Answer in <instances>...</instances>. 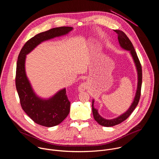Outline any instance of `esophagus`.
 Masks as SVG:
<instances>
[{
	"instance_id": "1",
	"label": "esophagus",
	"mask_w": 159,
	"mask_h": 159,
	"mask_svg": "<svg viewBox=\"0 0 159 159\" xmlns=\"http://www.w3.org/2000/svg\"><path fill=\"white\" fill-rule=\"evenodd\" d=\"M87 87H88L87 83L84 82V83H82L79 85V86L78 87V90L79 92H83V91H85Z\"/></svg>"
}]
</instances>
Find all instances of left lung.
Listing matches in <instances>:
<instances>
[{
  "instance_id": "obj_1",
  "label": "left lung",
  "mask_w": 159,
  "mask_h": 159,
  "mask_svg": "<svg viewBox=\"0 0 159 159\" xmlns=\"http://www.w3.org/2000/svg\"><path fill=\"white\" fill-rule=\"evenodd\" d=\"M118 34V38L119 41V43L122 48L128 50L129 52L134 63L135 64L136 68H137V71L138 74V84H137V89L136 91L135 96L133 100V102H132L131 105L129 107V109L125 112L123 115L119 116L118 117L111 119V120H106L102 116L98 113V109L94 108V101L93 100V104H92V109H93V114L94 116V120L101 126H106V127H110L115 126L116 125H118L125 120H126L133 112V111L134 110L135 107L139 104L140 94H141V87H142V66L140 62V60L138 58L137 54L135 52V50L133 46V44L131 42V41L129 39L128 36L126 35V34L120 30H115V31Z\"/></svg>"
}]
</instances>
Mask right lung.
<instances>
[{"label": "right lung", "instance_id": "1", "mask_svg": "<svg viewBox=\"0 0 159 159\" xmlns=\"http://www.w3.org/2000/svg\"><path fill=\"white\" fill-rule=\"evenodd\" d=\"M72 30V27L62 26L40 33L25 43L18 56L16 86L21 107L33 121L43 126L52 127L61 123L69 114L70 102L66 96L65 88L47 99L35 94L26 74V55L41 42L65 35Z\"/></svg>", "mask_w": 159, "mask_h": 159}]
</instances>
